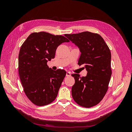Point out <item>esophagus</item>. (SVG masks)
Listing matches in <instances>:
<instances>
[{
  "label": "esophagus",
  "mask_w": 132,
  "mask_h": 132,
  "mask_svg": "<svg viewBox=\"0 0 132 132\" xmlns=\"http://www.w3.org/2000/svg\"><path fill=\"white\" fill-rule=\"evenodd\" d=\"M66 76H67V77H70V76H71V73L70 72H68H68H67V73H66Z\"/></svg>",
  "instance_id": "34e87169"
}]
</instances>
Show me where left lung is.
<instances>
[{
  "label": "left lung",
  "instance_id": "8db88e82",
  "mask_svg": "<svg viewBox=\"0 0 132 132\" xmlns=\"http://www.w3.org/2000/svg\"><path fill=\"white\" fill-rule=\"evenodd\" d=\"M65 36L79 47L81 55L78 64L84 65L87 71L86 77L71 75L75 79L73 98L80 106L93 107L100 102L109 88L112 74L110 50L97 34L85 31Z\"/></svg>",
  "mask_w": 132,
  "mask_h": 132
}]
</instances>
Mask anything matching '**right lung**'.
I'll list each match as a JSON object with an SVG mask.
<instances>
[{
	"mask_svg": "<svg viewBox=\"0 0 132 132\" xmlns=\"http://www.w3.org/2000/svg\"><path fill=\"white\" fill-rule=\"evenodd\" d=\"M69 40L62 35L45 32L30 34L19 54V74L23 91L34 104L45 106L57 97L66 71L53 70L47 62L55 57L57 47Z\"/></svg>",
	"mask_w": 132,
	"mask_h": 132,
	"instance_id": "right-lung-1",
	"label": "right lung"
}]
</instances>
